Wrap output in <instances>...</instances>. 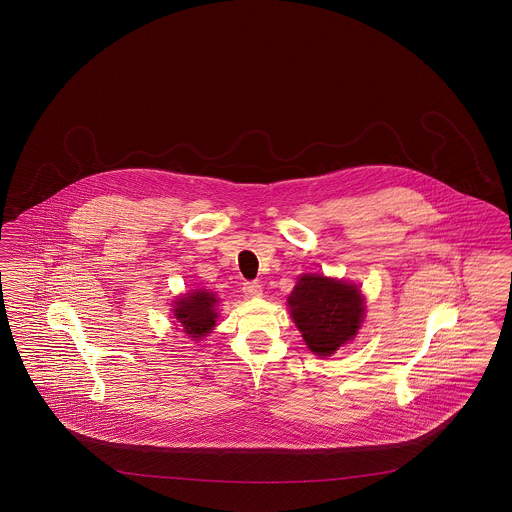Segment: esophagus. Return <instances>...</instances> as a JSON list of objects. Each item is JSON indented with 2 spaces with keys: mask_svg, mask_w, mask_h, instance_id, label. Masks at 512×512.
<instances>
[{
  "mask_svg": "<svg viewBox=\"0 0 512 512\" xmlns=\"http://www.w3.org/2000/svg\"><path fill=\"white\" fill-rule=\"evenodd\" d=\"M243 291L248 298H256L262 295V285L256 281H250V283H244Z\"/></svg>",
  "mask_w": 512,
  "mask_h": 512,
  "instance_id": "obj_1",
  "label": "esophagus"
}]
</instances>
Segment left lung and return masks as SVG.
I'll use <instances>...</instances> for the list:
<instances>
[{"label": "left lung", "instance_id": "8db88e82", "mask_svg": "<svg viewBox=\"0 0 512 512\" xmlns=\"http://www.w3.org/2000/svg\"><path fill=\"white\" fill-rule=\"evenodd\" d=\"M287 304L304 343L318 356H331L349 343L364 322V296L358 287L316 273L298 277Z\"/></svg>", "mask_w": 512, "mask_h": 512}]
</instances>
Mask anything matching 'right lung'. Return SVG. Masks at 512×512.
<instances>
[{"instance_id":"right-lung-1","label":"right lung","mask_w":512,"mask_h":512,"mask_svg":"<svg viewBox=\"0 0 512 512\" xmlns=\"http://www.w3.org/2000/svg\"><path fill=\"white\" fill-rule=\"evenodd\" d=\"M216 295L208 291H192L189 295L179 296L173 306V316L181 323L183 331L194 341H200L216 327Z\"/></svg>"}]
</instances>
